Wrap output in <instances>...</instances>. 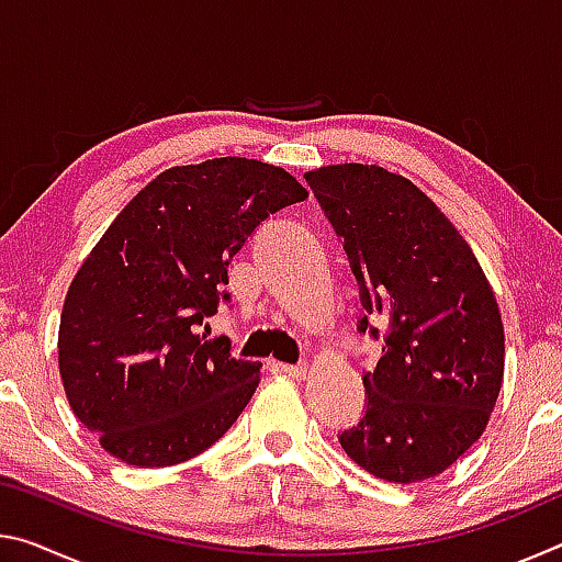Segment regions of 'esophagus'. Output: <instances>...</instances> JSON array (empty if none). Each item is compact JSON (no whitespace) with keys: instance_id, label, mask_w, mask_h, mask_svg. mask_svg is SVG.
<instances>
[{"instance_id":"34e87169","label":"esophagus","mask_w":562,"mask_h":562,"mask_svg":"<svg viewBox=\"0 0 562 562\" xmlns=\"http://www.w3.org/2000/svg\"><path fill=\"white\" fill-rule=\"evenodd\" d=\"M274 372H280L284 376H292V379H304L310 372L307 364H272Z\"/></svg>"}]
</instances>
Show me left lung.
Segmentation results:
<instances>
[{
	"label": "left lung",
	"instance_id": "1",
	"mask_svg": "<svg viewBox=\"0 0 562 562\" xmlns=\"http://www.w3.org/2000/svg\"><path fill=\"white\" fill-rule=\"evenodd\" d=\"M359 282V331L382 359L361 376L367 412L339 434L361 469L392 483L434 479L486 431L503 384L501 310L471 245L424 190L386 168L304 173Z\"/></svg>",
	"mask_w": 562,
	"mask_h": 562
}]
</instances>
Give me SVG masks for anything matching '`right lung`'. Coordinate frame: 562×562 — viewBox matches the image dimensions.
<instances>
[{"label": "right lung", "instance_id": "right-lung-1", "mask_svg": "<svg viewBox=\"0 0 562 562\" xmlns=\"http://www.w3.org/2000/svg\"><path fill=\"white\" fill-rule=\"evenodd\" d=\"M307 198L255 158L168 168L116 215L74 274L59 325L71 412L111 456L183 463L221 439L260 384L203 322L231 300L227 265L255 227Z\"/></svg>", "mask_w": 562, "mask_h": 562}]
</instances>
